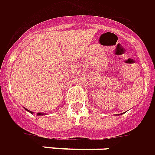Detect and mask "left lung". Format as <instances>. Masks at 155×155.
<instances>
[{"instance_id":"1","label":"left lung","mask_w":155,"mask_h":155,"mask_svg":"<svg viewBox=\"0 0 155 155\" xmlns=\"http://www.w3.org/2000/svg\"><path fill=\"white\" fill-rule=\"evenodd\" d=\"M123 114H124V113H123Z\"/></svg>"}]
</instances>
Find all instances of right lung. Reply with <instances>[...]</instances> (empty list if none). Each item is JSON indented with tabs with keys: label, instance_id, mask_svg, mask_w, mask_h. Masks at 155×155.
Here are the masks:
<instances>
[{
	"label": "right lung",
	"instance_id": "1",
	"mask_svg": "<svg viewBox=\"0 0 155 155\" xmlns=\"http://www.w3.org/2000/svg\"><path fill=\"white\" fill-rule=\"evenodd\" d=\"M25 109H26L27 111H28V112H29V113H31V114H33V112L29 111L28 109H27V108H25ZM37 115H38V116H40V115H44V114H43V113H37Z\"/></svg>",
	"mask_w": 155,
	"mask_h": 155
}]
</instances>
